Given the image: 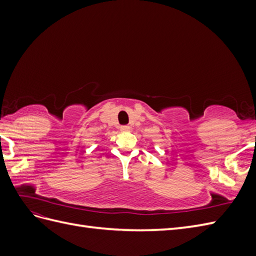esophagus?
<instances>
[{"mask_svg":"<svg viewBox=\"0 0 256 256\" xmlns=\"http://www.w3.org/2000/svg\"><path fill=\"white\" fill-rule=\"evenodd\" d=\"M120 131H122V132H126V131H129L131 128L128 125H124V126H120Z\"/></svg>","mask_w":256,"mask_h":256,"instance_id":"obj_1","label":"esophagus"}]
</instances>
